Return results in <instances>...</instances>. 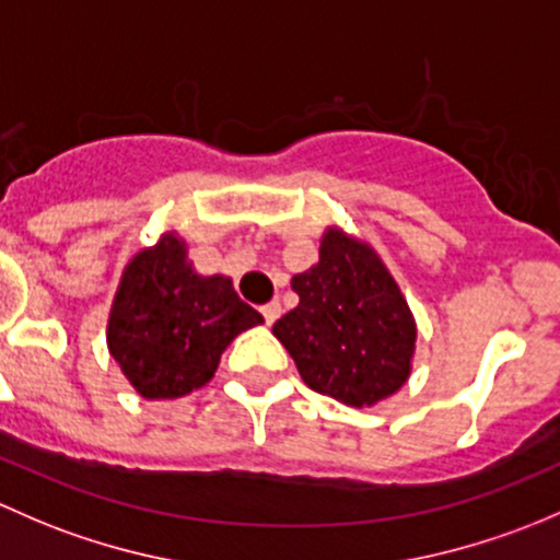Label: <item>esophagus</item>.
<instances>
[{
    "mask_svg": "<svg viewBox=\"0 0 560 560\" xmlns=\"http://www.w3.org/2000/svg\"><path fill=\"white\" fill-rule=\"evenodd\" d=\"M261 315H264V320H267V326H272V323L280 318V304H278V302L264 304V307H261Z\"/></svg>",
    "mask_w": 560,
    "mask_h": 560,
    "instance_id": "obj_1",
    "label": "esophagus"
}]
</instances>
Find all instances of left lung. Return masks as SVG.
I'll use <instances>...</instances> for the list:
<instances>
[{
	"label": "left lung",
	"instance_id": "1",
	"mask_svg": "<svg viewBox=\"0 0 560 560\" xmlns=\"http://www.w3.org/2000/svg\"><path fill=\"white\" fill-rule=\"evenodd\" d=\"M291 288L299 304L272 334L310 388L348 407H372L407 383L418 328L366 242L326 229L318 264L296 275Z\"/></svg>",
	"mask_w": 560,
	"mask_h": 560
}]
</instances>
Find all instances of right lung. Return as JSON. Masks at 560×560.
Wrapping results in <instances>:
<instances>
[{
	"instance_id": "right-lung-1",
	"label": "right lung",
	"mask_w": 560,
	"mask_h": 560,
	"mask_svg": "<svg viewBox=\"0 0 560 560\" xmlns=\"http://www.w3.org/2000/svg\"><path fill=\"white\" fill-rule=\"evenodd\" d=\"M264 323L223 275L201 278L186 242L164 234L124 269L107 348L145 399H177L210 383L234 337Z\"/></svg>"
}]
</instances>
